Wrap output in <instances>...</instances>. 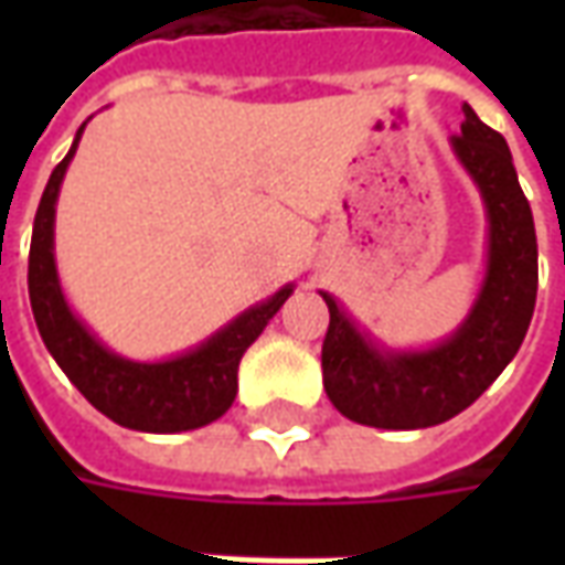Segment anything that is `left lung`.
<instances>
[{"label": "left lung", "instance_id": "8db88e82", "mask_svg": "<svg viewBox=\"0 0 565 565\" xmlns=\"http://www.w3.org/2000/svg\"><path fill=\"white\" fill-rule=\"evenodd\" d=\"M450 150L481 193L487 266L469 315L448 339L396 351L354 323L332 294L323 339V387L348 420L379 429H424L460 415L509 366L530 330L539 290V245L530 202L518 184L511 150L497 129L462 105Z\"/></svg>", "mask_w": 565, "mask_h": 565}]
</instances>
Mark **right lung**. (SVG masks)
Listing matches in <instances>:
<instances>
[{
    "instance_id": "obj_1",
    "label": "right lung",
    "mask_w": 565,
    "mask_h": 565,
    "mask_svg": "<svg viewBox=\"0 0 565 565\" xmlns=\"http://www.w3.org/2000/svg\"><path fill=\"white\" fill-rule=\"evenodd\" d=\"M84 127L78 129L63 162L51 172L32 223L30 302L35 327L56 366L66 372L93 408H99L115 424L139 433L199 429L226 415V408L233 405L238 391V363L287 302V296L294 294V284H284L278 294L245 308L202 344L169 360L141 363L105 348L66 302L54 257L56 199Z\"/></svg>"
}]
</instances>
